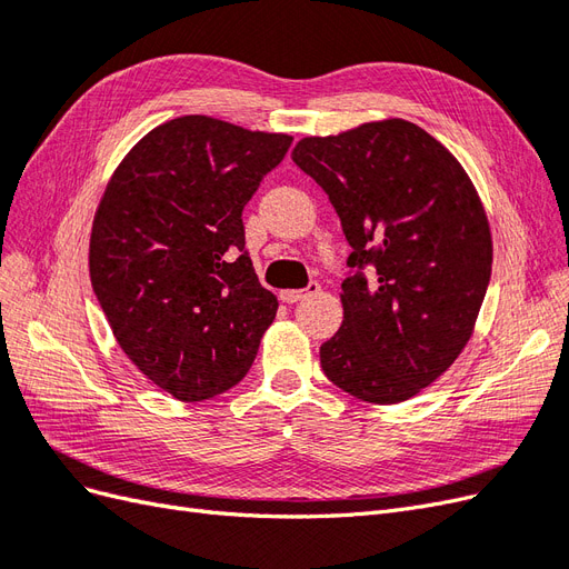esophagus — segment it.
I'll use <instances>...</instances> for the list:
<instances>
[{
	"label": "esophagus",
	"instance_id": "1",
	"mask_svg": "<svg viewBox=\"0 0 569 569\" xmlns=\"http://www.w3.org/2000/svg\"><path fill=\"white\" fill-rule=\"evenodd\" d=\"M318 289H320L318 282H308L303 289H284L282 295H280V299L287 301V303H297V301H301V299H306V297L316 295Z\"/></svg>",
	"mask_w": 569,
	"mask_h": 569
}]
</instances>
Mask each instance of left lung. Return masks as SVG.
I'll use <instances>...</instances> for the list:
<instances>
[{
	"instance_id": "8db88e82",
	"label": "left lung",
	"mask_w": 569,
	"mask_h": 569,
	"mask_svg": "<svg viewBox=\"0 0 569 569\" xmlns=\"http://www.w3.org/2000/svg\"><path fill=\"white\" fill-rule=\"evenodd\" d=\"M291 159L330 197L351 247L327 380L401 403L451 368L491 278V232L453 153L401 118L306 137Z\"/></svg>"
}]
</instances>
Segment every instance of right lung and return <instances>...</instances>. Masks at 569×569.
<instances>
[{
	"mask_svg": "<svg viewBox=\"0 0 569 569\" xmlns=\"http://www.w3.org/2000/svg\"><path fill=\"white\" fill-rule=\"evenodd\" d=\"M289 147V134L182 116L144 134L101 197L97 301L120 349L180 401L242 382L278 313L244 249L242 211Z\"/></svg>",
	"mask_w": 569,
	"mask_h": 569,
	"instance_id": "1",
	"label": "right lung"
}]
</instances>
